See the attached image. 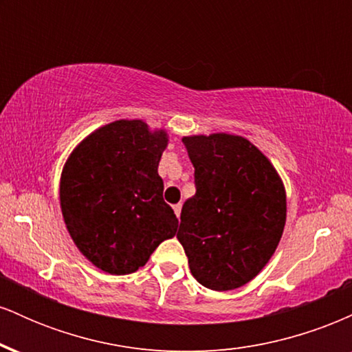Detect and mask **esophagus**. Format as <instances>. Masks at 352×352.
Instances as JSON below:
<instances>
[{"instance_id": "1", "label": "esophagus", "mask_w": 352, "mask_h": 352, "mask_svg": "<svg viewBox=\"0 0 352 352\" xmlns=\"http://www.w3.org/2000/svg\"><path fill=\"white\" fill-rule=\"evenodd\" d=\"M173 212H175L177 218H179V217H180V212H182V204H177V205H173Z\"/></svg>"}]
</instances>
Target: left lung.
Instances as JSON below:
<instances>
[{"label": "left lung", "instance_id": "obj_1", "mask_svg": "<svg viewBox=\"0 0 352 352\" xmlns=\"http://www.w3.org/2000/svg\"><path fill=\"white\" fill-rule=\"evenodd\" d=\"M195 168V195L182 207L177 238L205 288L228 292L253 280L283 235L286 195L270 160L243 137L182 139Z\"/></svg>", "mask_w": 352, "mask_h": 352}]
</instances>
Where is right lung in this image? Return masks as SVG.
<instances>
[{
  "label": "right lung",
  "instance_id": "obj_1",
  "mask_svg": "<svg viewBox=\"0 0 352 352\" xmlns=\"http://www.w3.org/2000/svg\"><path fill=\"white\" fill-rule=\"evenodd\" d=\"M164 131L142 120H117L84 139L60 177L59 199L71 238L102 272L134 273L179 220L164 201L159 162Z\"/></svg>",
  "mask_w": 352,
  "mask_h": 352
}]
</instances>
